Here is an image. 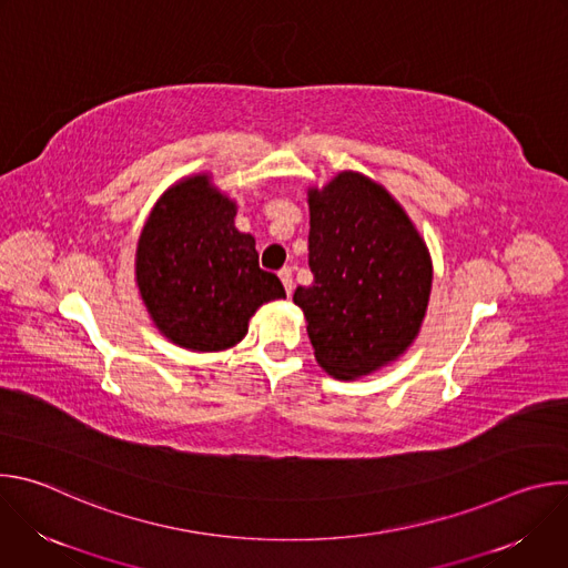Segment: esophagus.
Listing matches in <instances>:
<instances>
[{
    "label": "esophagus",
    "instance_id": "34e87169",
    "mask_svg": "<svg viewBox=\"0 0 568 568\" xmlns=\"http://www.w3.org/2000/svg\"><path fill=\"white\" fill-rule=\"evenodd\" d=\"M278 278H281V283H283V287H285V292H287V296H292V292H294V281H292V270L290 267H283L281 272H278Z\"/></svg>",
    "mask_w": 568,
    "mask_h": 568
}]
</instances>
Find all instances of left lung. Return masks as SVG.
I'll use <instances>...</instances> for the list:
<instances>
[{
    "label": "left lung",
    "mask_w": 568,
    "mask_h": 568,
    "mask_svg": "<svg viewBox=\"0 0 568 568\" xmlns=\"http://www.w3.org/2000/svg\"><path fill=\"white\" fill-rule=\"evenodd\" d=\"M310 287L294 303L318 366L355 379L393 362L416 339L432 292V261L402 206L359 173L307 193Z\"/></svg>",
    "instance_id": "8db88e82"
}]
</instances>
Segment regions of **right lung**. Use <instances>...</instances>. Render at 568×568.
<instances>
[{
  "instance_id": "obj_1",
  "label": "right lung",
  "mask_w": 568,
  "mask_h": 568,
  "mask_svg": "<svg viewBox=\"0 0 568 568\" xmlns=\"http://www.w3.org/2000/svg\"><path fill=\"white\" fill-rule=\"evenodd\" d=\"M235 204L209 178L173 186L150 213L136 250V285L154 326L182 348L224 351L247 335L252 314L285 298L261 270L256 240L233 226Z\"/></svg>"
}]
</instances>
